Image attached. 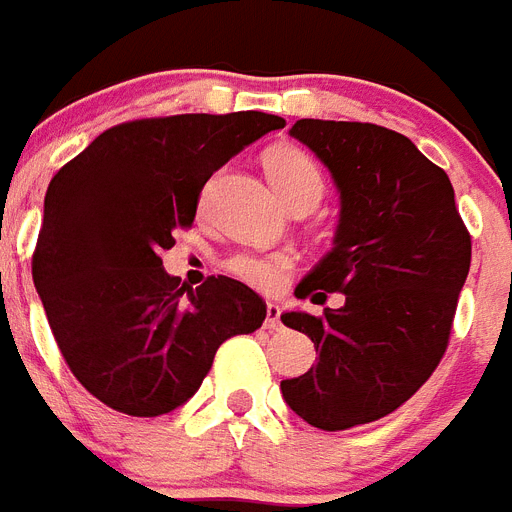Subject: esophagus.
I'll list each match as a JSON object with an SVG mask.
<instances>
[{"mask_svg": "<svg viewBox=\"0 0 512 512\" xmlns=\"http://www.w3.org/2000/svg\"><path fill=\"white\" fill-rule=\"evenodd\" d=\"M264 327L269 329V332H277V329H282V322H280V306H277V303H269V306H266Z\"/></svg>", "mask_w": 512, "mask_h": 512, "instance_id": "34e87169", "label": "esophagus"}]
</instances>
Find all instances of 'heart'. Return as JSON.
Listing matches in <instances>:
<instances>
[{"instance_id":"obj_1","label":"heart","mask_w":512,"mask_h":512,"mask_svg":"<svg viewBox=\"0 0 512 512\" xmlns=\"http://www.w3.org/2000/svg\"><path fill=\"white\" fill-rule=\"evenodd\" d=\"M264 167L274 190L290 206L295 201H322L327 188L324 172L308 151L298 146H274L266 151ZM225 269L251 287L277 290L293 269V256L282 251H238L225 261Z\"/></svg>"}]
</instances>
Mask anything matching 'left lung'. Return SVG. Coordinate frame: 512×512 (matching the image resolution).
Listing matches in <instances>:
<instances>
[{
    "label": "left lung",
    "mask_w": 512,
    "mask_h": 512,
    "mask_svg": "<svg viewBox=\"0 0 512 512\" xmlns=\"http://www.w3.org/2000/svg\"><path fill=\"white\" fill-rule=\"evenodd\" d=\"M290 135L327 164L342 201L335 248L295 295L324 303L342 293L345 306L282 314L319 358L280 390L303 421L342 432L398 411L434 374L471 266V235L447 172L405 135L335 120H298Z\"/></svg>",
    "instance_id": "left-lung-1"
}]
</instances>
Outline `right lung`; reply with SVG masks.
Wrapping results in <instances>:
<instances>
[{
    "instance_id": "1",
    "label": "right lung",
    "mask_w": 512,
    "mask_h": 512,
    "mask_svg": "<svg viewBox=\"0 0 512 512\" xmlns=\"http://www.w3.org/2000/svg\"><path fill=\"white\" fill-rule=\"evenodd\" d=\"M285 120L266 112L143 117L104 130L52 177L33 251L57 348L96 400L162 416L193 398L219 345L251 335L266 303L211 274L180 285L162 269L196 219L206 180Z\"/></svg>"
}]
</instances>
